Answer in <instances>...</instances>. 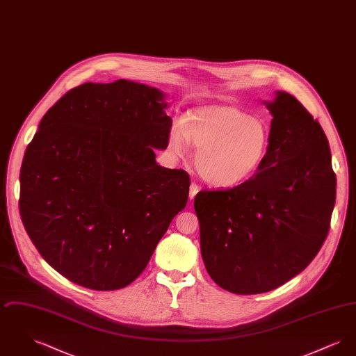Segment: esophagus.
Listing matches in <instances>:
<instances>
[{
	"instance_id": "obj_1",
	"label": "esophagus",
	"mask_w": 356,
	"mask_h": 356,
	"mask_svg": "<svg viewBox=\"0 0 356 356\" xmlns=\"http://www.w3.org/2000/svg\"><path fill=\"white\" fill-rule=\"evenodd\" d=\"M199 186L197 184H195V183H192L191 186H189V200H193L195 199V196L197 195V192H199Z\"/></svg>"
}]
</instances>
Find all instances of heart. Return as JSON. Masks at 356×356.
Returning <instances> with one entry per match:
<instances>
[{
  "label": "heart",
  "mask_w": 356,
  "mask_h": 356,
  "mask_svg": "<svg viewBox=\"0 0 356 356\" xmlns=\"http://www.w3.org/2000/svg\"><path fill=\"white\" fill-rule=\"evenodd\" d=\"M188 141L197 147L195 165L207 183L235 186L251 180L263 167L270 132L264 121L234 106H205L172 127L170 152L184 156Z\"/></svg>",
  "instance_id": "1"
}]
</instances>
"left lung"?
I'll return each mask as SVG.
<instances>
[{
  "mask_svg": "<svg viewBox=\"0 0 356 356\" xmlns=\"http://www.w3.org/2000/svg\"><path fill=\"white\" fill-rule=\"evenodd\" d=\"M263 102L272 115L263 167L231 189L200 191L193 203L207 272L237 295L268 292L303 271L325 240L337 196L321 124L287 92Z\"/></svg>",
  "mask_w": 356,
  "mask_h": 356,
  "instance_id": "left-lung-1",
  "label": "left lung"
}]
</instances>
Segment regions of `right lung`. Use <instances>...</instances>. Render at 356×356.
Here are the masks:
<instances>
[{"instance_id": "1", "label": "right lung", "mask_w": 356, "mask_h": 356, "mask_svg": "<svg viewBox=\"0 0 356 356\" xmlns=\"http://www.w3.org/2000/svg\"><path fill=\"white\" fill-rule=\"evenodd\" d=\"M167 106L148 85L86 83L40 121L19 172V212L38 252L70 282L127 287L186 208L188 173L154 160L168 147Z\"/></svg>"}]
</instances>
